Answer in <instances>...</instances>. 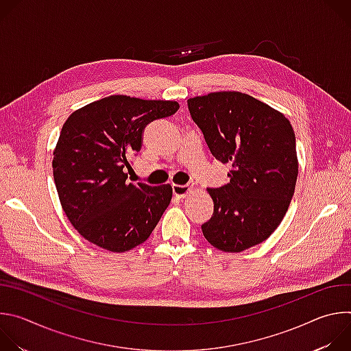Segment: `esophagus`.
<instances>
[{"label":"esophagus","instance_id":"obj_1","mask_svg":"<svg viewBox=\"0 0 351 351\" xmlns=\"http://www.w3.org/2000/svg\"><path fill=\"white\" fill-rule=\"evenodd\" d=\"M172 191H173V195H176L178 198H184L187 194H190V193L193 191V187H190V186L173 184V186H172Z\"/></svg>","mask_w":351,"mask_h":351}]
</instances>
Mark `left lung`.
I'll return each mask as SVG.
<instances>
[{
    "label": "left lung",
    "instance_id": "obj_1",
    "mask_svg": "<svg viewBox=\"0 0 351 351\" xmlns=\"http://www.w3.org/2000/svg\"><path fill=\"white\" fill-rule=\"evenodd\" d=\"M213 156L230 164V182L207 189L214 202L204 237L215 248L240 253L267 240L280 225L294 194L298 161L289 119L240 91L187 99Z\"/></svg>",
    "mask_w": 351,
    "mask_h": 351
}]
</instances>
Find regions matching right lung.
Instances as JSON below:
<instances>
[{"mask_svg":"<svg viewBox=\"0 0 351 351\" xmlns=\"http://www.w3.org/2000/svg\"><path fill=\"white\" fill-rule=\"evenodd\" d=\"M176 101L110 95L66 119L53 172L62 210L90 243L123 253L144 243L172 199V186L128 182V158L138 153L144 128L173 115Z\"/></svg>","mask_w":351,"mask_h":351,"instance_id":"obj_1","label":"right lung"}]
</instances>
